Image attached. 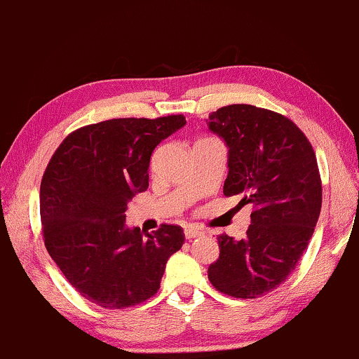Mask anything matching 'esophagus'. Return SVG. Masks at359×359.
<instances>
[{"mask_svg": "<svg viewBox=\"0 0 359 359\" xmlns=\"http://www.w3.org/2000/svg\"><path fill=\"white\" fill-rule=\"evenodd\" d=\"M184 236H187V240H194V238H200L203 236V231H200V229L196 228H187L184 229Z\"/></svg>", "mask_w": 359, "mask_h": 359, "instance_id": "obj_1", "label": "esophagus"}]
</instances>
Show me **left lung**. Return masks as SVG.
Here are the masks:
<instances>
[{
	"label": "left lung",
	"mask_w": 359,
	"mask_h": 359,
	"mask_svg": "<svg viewBox=\"0 0 359 359\" xmlns=\"http://www.w3.org/2000/svg\"><path fill=\"white\" fill-rule=\"evenodd\" d=\"M206 121L229 148L223 193L253 205L243 240L218 236L208 280L233 298H259L287 280L315 231L323 200L315 149L290 118L253 104L223 106Z\"/></svg>",
	"instance_id": "obj_1"
}]
</instances>
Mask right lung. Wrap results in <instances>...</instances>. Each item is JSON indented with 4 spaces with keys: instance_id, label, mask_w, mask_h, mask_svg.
<instances>
[{
    "instance_id": "1",
    "label": "right lung",
    "mask_w": 359,
    "mask_h": 359,
    "mask_svg": "<svg viewBox=\"0 0 359 359\" xmlns=\"http://www.w3.org/2000/svg\"><path fill=\"white\" fill-rule=\"evenodd\" d=\"M184 125L183 114L106 119L69 133L48 163L39 188L44 246L88 302L123 309L158 293L183 228L131 229L125 211L148 188L154 148Z\"/></svg>"
}]
</instances>
